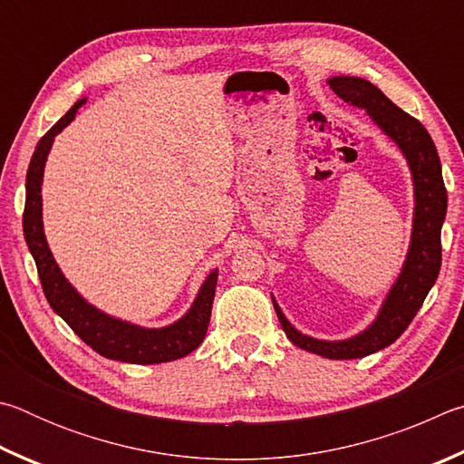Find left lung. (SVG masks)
<instances>
[{"instance_id": "1", "label": "left lung", "mask_w": 464, "mask_h": 464, "mask_svg": "<svg viewBox=\"0 0 464 464\" xmlns=\"http://www.w3.org/2000/svg\"><path fill=\"white\" fill-rule=\"evenodd\" d=\"M340 100L353 108L367 111L372 124L392 140L408 162L413 185V218L410 246L405 253L401 271L389 287L379 312L359 334L343 340H322L307 336L291 324L273 299L275 312L283 332L297 348L320 354L324 359H362L393 344L413 315L424 304L428 291L434 287L440 271V230L446 218V189L442 181V165L428 130L416 118L397 108L389 97L367 79L336 75L328 79Z\"/></svg>"}]
</instances>
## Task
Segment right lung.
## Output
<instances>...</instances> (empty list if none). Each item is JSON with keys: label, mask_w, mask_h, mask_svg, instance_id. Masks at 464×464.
Masks as SVG:
<instances>
[{"label": "right lung", "mask_w": 464, "mask_h": 464, "mask_svg": "<svg viewBox=\"0 0 464 464\" xmlns=\"http://www.w3.org/2000/svg\"><path fill=\"white\" fill-rule=\"evenodd\" d=\"M85 102L87 97L75 102V105L40 138L26 175V206H24L22 219L24 238H26L30 255L36 263L44 295L54 314L61 315L85 344L105 359L130 364H159L183 359L206 338L218 285V269L211 271L206 281L201 283L193 304L181 318L160 328H146L105 314L100 307L89 304L64 277L59 263L54 261L51 253V246H48L43 222V195H40L43 193L46 159L53 149L54 138L75 120L79 108L85 105Z\"/></svg>", "instance_id": "1"}]
</instances>
